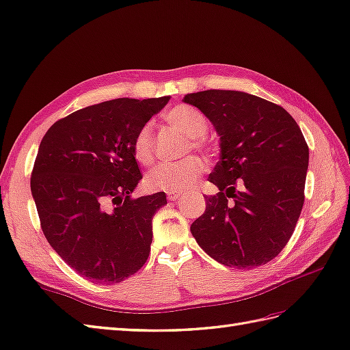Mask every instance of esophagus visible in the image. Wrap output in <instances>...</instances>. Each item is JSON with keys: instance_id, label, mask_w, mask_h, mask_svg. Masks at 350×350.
<instances>
[{"instance_id": "34e87169", "label": "esophagus", "mask_w": 350, "mask_h": 350, "mask_svg": "<svg viewBox=\"0 0 350 350\" xmlns=\"http://www.w3.org/2000/svg\"><path fill=\"white\" fill-rule=\"evenodd\" d=\"M180 197H182L180 192H170L168 193V200L170 201H176V200H178Z\"/></svg>"}]
</instances>
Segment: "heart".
I'll list each match as a JSON object with an SVG mask.
<instances>
[{
	"instance_id": "heart-1",
	"label": "heart",
	"mask_w": 350,
	"mask_h": 350,
	"mask_svg": "<svg viewBox=\"0 0 350 350\" xmlns=\"http://www.w3.org/2000/svg\"><path fill=\"white\" fill-rule=\"evenodd\" d=\"M164 119L178 133L189 138L186 152H206L208 143L204 135L208 131V120L202 113L188 104H177L170 109ZM134 158L142 165H150L155 159V142H153L152 126L149 124L138 129L133 142ZM206 165L197 157H188L176 164H162L153 168L144 180L146 188L153 192H183L193 188Z\"/></svg>"
}]
</instances>
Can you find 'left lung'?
<instances>
[{"mask_svg":"<svg viewBox=\"0 0 350 350\" xmlns=\"http://www.w3.org/2000/svg\"><path fill=\"white\" fill-rule=\"evenodd\" d=\"M221 135L204 215L191 232L207 255L243 270L270 262L288 245L304 204L308 146L289 113L259 96L210 89L188 94Z\"/></svg>","mask_w":350,"mask_h":350,"instance_id":"left-lung-1","label":"left lung"}]
</instances>
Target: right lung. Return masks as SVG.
<instances>
[{"label":"right lung","mask_w":350,"mask_h":350,"mask_svg":"<svg viewBox=\"0 0 350 350\" xmlns=\"http://www.w3.org/2000/svg\"><path fill=\"white\" fill-rule=\"evenodd\" d=\"M168 100L89 105L56 120L40 143L31 173L40 226L56 254L98 285L124 282L149 258L152 217L167 197H131L143 177L133 142Z\"/></svg>","instance_id":"obj_1"}]
</instances>
